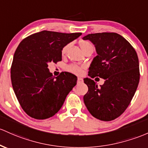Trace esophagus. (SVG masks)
Here are the masks:
<instances>
[{
	"mask_svg": "<svg viewBox=\"0 0 148 148\" xmlns=\"http://www.w3.org/2000/svg\"><path fill=\"white\" fill-rule=\"evenodd\" d=\"M83 82H84V80H83V79H82V78H78L77 79V84H82Z\"/></svg>",
	"mask_w": 148,
	"mask_h": 148,
	"instance_id": "34e87169",
	"label": "esophagus"
}]
</instances>
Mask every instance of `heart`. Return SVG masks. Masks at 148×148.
Returning <instances> with one entry per match:
<instances>
[{
  "label": "heart",
  "mask_w": 148,
  "mask_h": 148,
  "mask_svg": "<svg viewBox=\"0 0 148 148\" xmlns=\"http://www.w3.org/2000/svg\"><path fill=\"white\" fill-rule=\"evenodd\" d=\"M69 44H67L64 45L62 48L61 51V53L62 56H64V55L66 53V50H67L68 48H69ZM79 45H80L81 48H82V50L84 52H85L86 50L88 49V48H92V45H91V43H89L88 41L85 40H80V41H79ZM84 68H85V66H80L76 64H71L66 66V70L70 71V72L73 73V74H77V75H80V74H82L83 69H84Z\"/></svg>",
  "instance_id": "b5f03b06"
}]
</instances>
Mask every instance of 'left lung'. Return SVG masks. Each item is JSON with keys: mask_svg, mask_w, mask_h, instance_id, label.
Instances as JSON below:
<instances>
[{"mask_svg": "<svg viewBox=\"0 0 148 148\" xmlns=\"http://www.w3.org/2000/svg\"><path fill=\"white\" fill-rule=\"evenodd\" d=\"M83 38L90 40L98 53L90 64L88 76L105 80L98 87L91 79H84L88 88L84 103L92 116L112 121L124 112L138 88L140 70L137 53L127 40L114 32L90 34Z\"/></svg>", "mask_w": 148, "mask_h": 148, "instance_id": "8db88e82", "label": "left lung"}]
</instances>
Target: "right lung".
Returning a JSON list of instances; mask_svg holds the SVG:
<instances>
[{
	"mask_svg": "<svg viewBox=\"0 0 148 148\" xmlns=\"http://www.w3.org/2000/svg\"><path fill=\"white\" fill-rule=\"evenodd\" d=\"M81 35L44 30L20 42L11 65V82L19 105L29 116L45 119L54 116L77 85L75 75L64 71L55 77L48 66L61 61L63 47Z\"/></svg>",
	"mask_w": 148,
	"mask_h": 148,
	"instance_id": "1",
	"label": "right lung"
}]
</instances>
